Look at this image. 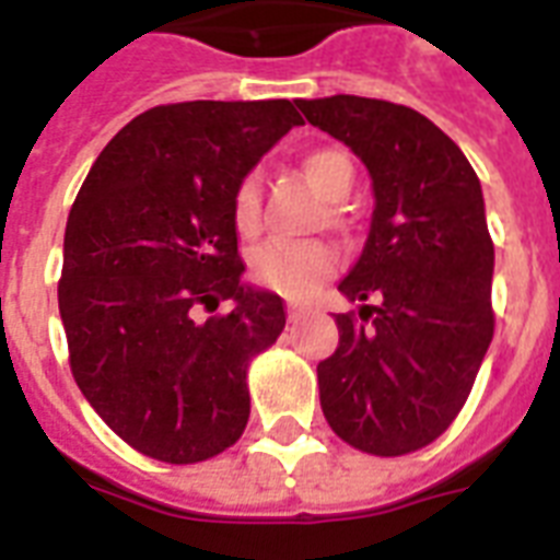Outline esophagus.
I'll list each match as a JSON object with an SVG mask.
<instances>
[{"label": "esophagus", "instance_id": "obj_1", "mask_svg": "<svg viewBox=\"0 0 560 560\" xmlns=\"http://www.w3.org/2000/svg\"><path fill=\"white\" fill-rule=\"evenodd\" d=\"M305 314H307L305 307L290 305V307H288V323H290V325H299V323H302V319H305Z\"/></svg>", "mask_w": 560, "mask_h": 560}]
</instances>
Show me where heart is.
Segmentation results:
<instances>
[{
  "mask_svg": "<svg viewBox=\"0 0 560 560\" xmlns=\"http://www.w3.org/2000/svg\"><path fill=\"white\" fill-rule=\"evenodd\" d=\"M307 179L328 200H340L354 186V165L337 148H316L302 160ZM334 223L340 214L331 211ZM232 223L237 235L255 237L261 226V191L258 179L244 177L232 194ZM337 255L325 241H270L249 255V276L258 288L281 293V296L302 299L314 293L328 272L334 270Z\"/></svg>",
  "mask_w": 560,
  "mask_h": 560,
  "instance_id": "heart-1",
  "label": "heart"
}]
</instances>
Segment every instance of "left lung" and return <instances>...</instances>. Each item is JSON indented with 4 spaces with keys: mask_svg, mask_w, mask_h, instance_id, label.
<instances>
[{
    "mask_svg": "<svg viewBox=\"0 0 560 560\" xmlns=\"http://www.w3.org/2000/svg\"><path fill=\"white\" fill-rule=\"evenodd\" d=\"M299 109L358 153L374 188L366 249L340 281L363 307L337 314L319 404L351 447L416 453L456 421L494 337L482 188L451 136L404 104L331 95Z\"/></svg>",
    "mask_w": 560,
    "mask_h": 560,
    "instance_id": "left-lung-1",
    "label": "left lung"
}]
</instances>
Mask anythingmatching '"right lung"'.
Masks as SVG:
<instances>
[{"mask_svg":"<svg viewBox=\"0 0 560 560\" xmlns=\"http://www.w3.org/2000/svg\"><path fill=\"white\" fill-rule=\"evenodd\" d=\"M296 125L284 98L162 104L113 136L74 197L57 281L69 366L151 459L206 462L249 421L246 369L284 305L241 284L232 194Z\"/></svg>","mask_w":560,"mask_h":560,"instance_id":"add662e5","label":"right lung"}]
</instances>
